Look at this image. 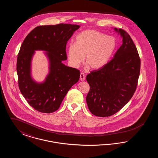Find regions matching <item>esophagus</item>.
Returning <instances> with one entry per match:
<instances>
[{
    "instance_id": "obj_1",
    "label": "esophagus",
    "mask_w": 158,
    "mask_h": 158,
    "mask_svg": "<svg viewBox=\"0 0 158 158\" xmlns=\"http://www.w3.org/2000/svg\"><path fill=\"white\" fill-rule=\"evenodd\" d=\"M80 79L82 81L85 80V74L83 73H81V75H80Z\"/></svg>"
}]
</instances>
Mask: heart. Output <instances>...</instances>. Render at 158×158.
I'll return each instance as SVG.
<instances>
[{"label":"heart","mask_w":158,"mask_h":158,"mask_svg":"<svg viewBox=\"0 0 158 158\" xmlns=\"http://www.w3.org/2000/svg\"><path fill=\"white\" fill-rule=\"evenodd\" d=\"M117 46L115 39L94 30H86L79 33L75 44L70 43L68 48L70 63L79 66L84 60L89 68L97 70L102 68L113 56Z\"/></svg>","instance_id":"1"}]
</instances>
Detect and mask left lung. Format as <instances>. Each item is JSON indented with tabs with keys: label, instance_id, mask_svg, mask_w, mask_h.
<instances>
[{
	"label": "left lung",
	"instance_id": "1",
	"mask_svg": "<svg viewBox=\"0 0 158 158\" xmlns=\"http://www.w3.org/2000/svg\"><path fill=\"white\" fill-rule=\"evenodd\" d=\"M123 44L104 66L86 76L90 89L86 102L90 113L105 117L119 111L134 95L140 71V59L126 31L114 28Z\"/></svg>",
	"mask_w": 158,
	"mask_h": 158
}]
</instances>
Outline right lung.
I'll return each mask as SVG.
<instances>
[{"instance_id":"1","label":"right lung","mask_w":158,"mask_h":158,"mask_svg":"<svg viewBox=\"0 0 158 158\" xmlns=\"http://www.w3.org/2000/svg\"><path fill=\"white\" fill-rule=\"evenodd\" d=\"M79 27L67 23L38 26L23 41L16 63L18 86L28 103L39 112L57 110L69 90L79 79V70L62 63L67 59V42ZM36 50L47 51L50 63L49 73L43 83L35 82L30 75L31 60Z\"/></svg>"}]
</instances>
